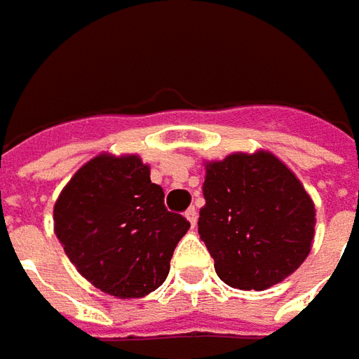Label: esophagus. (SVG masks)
<instances>
[{"mask_svg": "<svg viewBox=\"0 0 359 359\" xmlns=\"http://www.w3.org/2000/svg\"><path fill=\"white\" fill-rule=\"evenodd\" d=\"M184 215H187V219H189V223H191V225L195 226V225H196V221H198V210H196V207H189V209H187V212H184Z\"/></svg>", "mask_w": 359, "mask_h": 359, "instance_id": "1", "label": "esophagus"}]
</instances>
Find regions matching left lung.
Returning <instances> with one entry per match:
<instances>
[{
  "mask_svg": "<svg viewBox=\"0 0 359 359\" xmlns=\"http://www.w3.org/2000/svg\"><path fill=\"white\" fill-rule=\"evenodd\" d=\"M198 235L226 285L263 291L289 277L309 255L313 201L271 152H235L207 163Z\"/></svg>",
  "mask_w": 359,
  "mask_h": 359,
  "instance_id": "obj_1",
  "label": "left lung"
}]
</instances>
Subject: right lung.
Segmentation results:
<instances>
[{"mask_svg": "<svg viewBox=\"0 0 359 359\" xmlns=\"http://www.w3.org/2000/svg\"><path fill=\"white\" fill-rule=\"evenodd\" d=\"M191 223L164 207V191L136 154H98L64 187L54 231L88 281L120 299L164 283L177 243Z\"/></svg>", "mask_w": 359, "mask_h": 359, "instance_id": "1", "label": "right lung"}]
</instances>
